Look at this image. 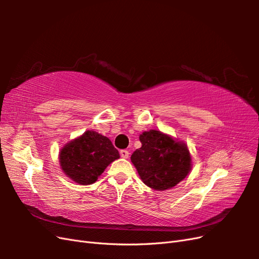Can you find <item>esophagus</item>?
Segmentation results:
<instances>
[{
	"label": "esophagus",
	"instance_id": "1",
	"mask_svg": "<svg viewBox=\"0 0 259 259\" xmlns=\"http://www.w3.org/2000/svg\"><path fill=\"white\" fill-rule=\"evenodd\" d=\"M120 155L122 156L123 159H127L128 155H130V152L127 150H121L120 151Z\"/></svg>",
	"mask_w": 259,
	"mask_h": 259
}]
</instances>
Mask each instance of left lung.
<instances>
[{
  "mask_svg": "<svg viewBox=\"0 0 259 259\" xmlns=\"http://www.w3.org/2000/svg\"><path fill=\"white\" fill-rule=\"evenodd\" d=\"M142 147L131 160L145 185L154 190L170 189L191 170V155L187 145L160 131L140 134Z\"/></svg>",
  "mask_w": 259,
  "mask_h": 259,
  "instance_id": "obj_1",
  "label": "left lung"
}]
</instances>
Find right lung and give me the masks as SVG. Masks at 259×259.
<instances>
[{
	"label": "right lung",
	"mask_w": 259,
	"mask_h": 259,
	"mask_svg": "<svg viewBox=\"0 0 259 259\" xmlns=\"http://www.w3.org/2000/svg\"><path fill=\"white\" fill-rule=\"evenodd\" d=\"M119 158L111 140L95 131H86L59 152L62 171L80 185L95 183L109 164Z\"/></svg>",
	"instance_id": "add662e5"
}]
</instances>
